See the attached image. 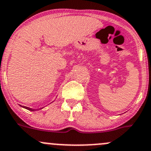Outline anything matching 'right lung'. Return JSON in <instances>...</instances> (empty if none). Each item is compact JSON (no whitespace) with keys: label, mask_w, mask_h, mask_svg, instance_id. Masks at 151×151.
<instances>
[{"label":"right lung","mask_w":151,"mask_h":151,"mask_svg":"<svg viewBox=\"0 0 151 151\" xmlns=\"http://www.w3.org/2000/svg\"><path fill=\"white\" fill-rule=\"evenodd\" d=\"M20 106H22V107H23V108H24V109H27V110H29V111H37V110H38V109H30V108H28V107H26V106H21V105H19Z\"/></svg>","instance_id":"add662e5"}]
</instances>
